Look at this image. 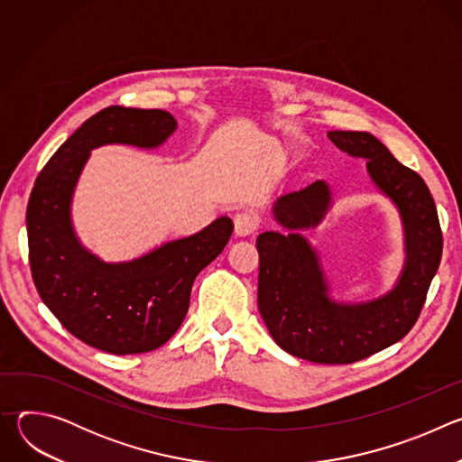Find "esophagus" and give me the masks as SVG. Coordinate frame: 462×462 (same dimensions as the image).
Instances as JSON below:
<instances>
[{
	"mask_svg": "<svg viewBox=\"0 0 462 462\" xmlns=\"http://www.w3.org/2000/svg\"><path fill=\"white\" fill-rule=\"evenodd\" d=\"M261 219L257 214L254 212H241L234 217V225H236V234L237 236H250L257 230Z\"/></svg>",
	"mask_w": 462,
	"mask_h": 462,
	"instance_id": "obj_1",
	"label": "esophagus"
}]
</instances>
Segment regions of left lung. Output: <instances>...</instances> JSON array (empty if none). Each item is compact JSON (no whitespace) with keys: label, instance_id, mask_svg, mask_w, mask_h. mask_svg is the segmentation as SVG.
<instances>
[{"label":"left lung","instance_id":"8db88e82","mask_svg":"<svg viewBox=\"0 0 462 462\" xmlns=\"http://www.w3.org/2000/svg\"><path fill=\"white\" fill-rule=\"evenodd\" d=\"M344 153L365 159L374 186L397 207L406 259L394 287L369 301L328 296L319 255L300 230L318 226L331 208L325 180L282 195L274 219L287 234L257 236V307L274 342L316 364H353L402 340L415 325L442 255V232L433 197L419 173L401 164L367 131H328Z\"/></svg>","mask_w":462,"mask_h":462}]
</instances>
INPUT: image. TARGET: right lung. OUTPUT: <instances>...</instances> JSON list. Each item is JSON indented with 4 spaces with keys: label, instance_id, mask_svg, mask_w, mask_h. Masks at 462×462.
Here are the masks:
<instances>
[{
    "label": "right lung",
    "instance_id": "1",
    "mask_svg": "<svg viewBox=\"0 0 462 462\" xmlns=\"http://www.w3.org/2000/svg\"><path fill=\"white\" fill-rule=\"evenodd\" d=\"M175 129L168 111L109 106L56 150L29 197V261L40 298L73 337L111 355L148 353L177 333L197 274L223 252L234 230L223 216L201 232L120 263H106L80 243L71 203L91 150H153Z\"/></svg>",
    "mask_w": 462,
    "mask_h": 462
}]
</instances>
